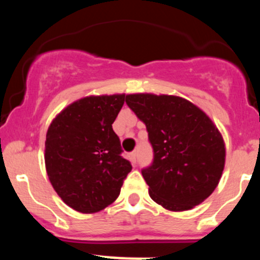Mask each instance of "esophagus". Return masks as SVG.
<instances>
[{"label":"esophagus","instance_id":"esophagus-1","mask_svg":"<svg viewBox=\"0 0 260 260\" xmlns=\"http://www.w3.org/2000/svg\"><path fill=\"white\" fill-rule=\"evenodd\" d=\"M129 159H131V161H132V164H136L137 162V153H131Z\"/></svg>","mask_w":260,"mask_h":260}]
</instances>
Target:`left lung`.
I'll use <instances>...</instances> for the list:
<instances>
[{
    "mask_svg": "<svg viewBox=\"0 0 260 260\" xmlns=\"http://www.w3.org/2000/svg\"><path fill=\"white\" fill-rule=\"evenodd\" d=\"M126 104L145 124L153 148V162L142 169L151 199L172 211L204 202L225 165V144L215 124L180 96L131 94Z\"/></svg>",
    "mask_w": 260,
    "mask_h": 260,
    "instance_id": "obj_1",
    "label": "left lung"
}]
</instances>
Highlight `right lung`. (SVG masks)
Returning <instances> with one entry per match:
<instances>
[{"label":"right lung","mask_w":260,"mask_h":260,"mask_svg":"<svg viewBox=\"0 0 260 260\" xmlns=\"http://www.w3.org/2000/svg\"><path fill=\"white\" fill-rule=\"evenodd\" d=\"M123 104V94L84 98L66 107L47 129V176L74 210L90 214L105 209L120 196L132 170L112 129Z\"/></svg>","instance_id":"right-lung-1"}]
</instances>
